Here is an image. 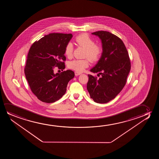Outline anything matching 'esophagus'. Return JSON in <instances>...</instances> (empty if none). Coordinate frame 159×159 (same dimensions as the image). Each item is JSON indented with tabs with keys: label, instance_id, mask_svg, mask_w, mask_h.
<instances>
[{
	"label": "esophagus",
	"instance_id": "esophagus-1",
	"mask_svg": "<svg viewBox=\"0 0 159 159\" xmlns=\"http://www.w3.org/2000/svg\"><path fill=\"white\" fill-rule=\"evenodd\" d=\"M80 74H81V73H79V72H75V75L76 76L79 75H80Z\"/></svg>",
	"mask_w": 159,
	"mask_h": 159
}]
</instances>
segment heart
<instances>
[{"mask_svg": "<svg viewBox=\"0 0 159 159\" xmlns=\"http://www.w3.org/2000/svg\"><path fill=\"white\" fill-rule=\"evenodd\" d=\"M75 41L78 46L85 49L84 57H87L92 62L98 61L102 53V49L100 46L96 45L95 41L89 36L84 34L76 36ZM73 52V45L72 43H68L66 46L65 54L68 57H70ZM89 60H73L68 63V67L77 72H83L89 66Z\"/></svg>", "mask_w": 159, "mask_h": 159, "instance_id": "obj_1", "label": "heart"}]
</instances>
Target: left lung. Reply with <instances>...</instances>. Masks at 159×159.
Wrapping results in <instances>:
<instances>
[{
  "mask_svg": "<svg viewBox=\"0 0 159 159\" xmlns=\"http://www.w3.org/2000/svg\"><path fill=\"white\" fill-rule=\"evenodd\" d=\"M102 43V57L90 71L100 78L89 74L87 89L94 102L104 104L115 98L122 91L131 69L128 52L122 39L115 35L98 31L92 33Z\"/></svg>",
  "mask_w": 159,
  "mask_h": 159,
  "instance_id": "8db88e82",
  "label": "left lung"
}]
</instances>
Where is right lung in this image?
<instances>
[{"label": "right lung", "instance_id": "obj_1", "mask_svg": "<svg viewBox=\"0 0 159 159\" xmlns=\"http://www.w3.org/2000/svg\"><path fill=\"white\" fill-rule=\"evenodd\" d=\"M72 37L71 34L51 33L35 41L29 49L24 73L31 91L43 102L60 99L74 77L71 70L54 72L55 67L65 69V49Z\"/></svg>", "mask_w": 159, "mask_h": 159}]
</instances>
